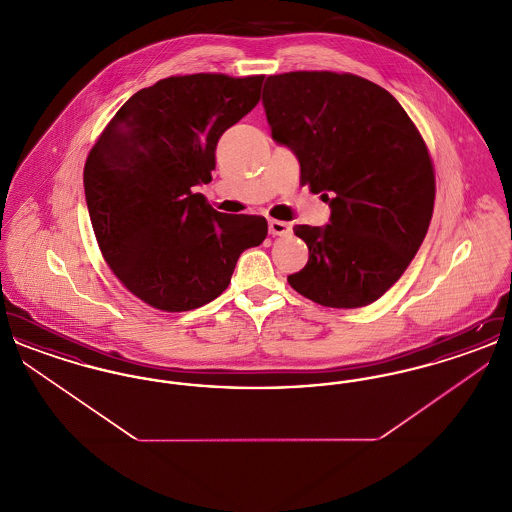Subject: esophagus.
Instances as JSON below:
<instances>
[{"mask_svg": "<svg viewBox=\"0 0 512 512\" xmlns=\"http://www.w3.org/2000/svg\"><path fill=\"white\" fill-rule=\"evenodd\" d=\"M268 232L272 236H288L292 232V224L284 222V220H268Z\"/></svg>", "mask_w": 512, "mask_h": 512, "instance_id": "obj_1", "label": "esophagus"}]
</instances>
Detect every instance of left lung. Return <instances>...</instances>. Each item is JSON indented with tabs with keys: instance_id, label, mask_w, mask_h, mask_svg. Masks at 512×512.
<instances>
[{
	"instance_id": "left-lung-1",
	"label": "left lung",
	"mask_w": 512,
	"mask_h": 512,
	"mask_svg": "<svg viewBox=\"0 0 512 512\" xmlns=\"http://www.w3.org/2000/svg\"><path fill=\"white\" fill-rule=\"evenodd\" d=\"M263 107L272 140L299 161L301 184L330 205L326 226L293 228L309 261L290 286L324 307L374 303L430 226L436 180L422 136L388 90L355 74L268 76Z\"/></svg>"
}]
</instances>
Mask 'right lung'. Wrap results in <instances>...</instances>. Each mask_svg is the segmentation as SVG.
<instances>
[{
    "label": "right lung",
    "instance_id": "add662e5",
    "mask_svg": "<svg viewBox=\"0 0 512 512\" xmlns=\"http://www.w3.org/2000/svg\"><path fill=\"white\" fill-rule=\"evenodd\" d=\"M265 76H171L136 92L84 167L99 249L147 305L192 311L230 284L240 255L267 238L265 217L215 211L209 184L219 138L259 103Z\"/></svg>",
    "mask_w": 512,
    "mask_h": 512
}]
</instances>
